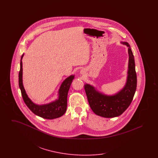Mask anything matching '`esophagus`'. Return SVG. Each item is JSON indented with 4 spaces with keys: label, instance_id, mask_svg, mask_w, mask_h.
<instances>
[{
    "label": "esophagus",
    "instance_id": "34e87169",
    "mask_svg": "<svg viewBox=\"0 0 158 158\" xmlns=\"http://www.w3.org/2000/svg\"><path fill=\"white\" fill-rule=\"evenodd\" d=\"M83 73V72H82V71H81V73Z\"/></svg>",
    "mask_w": 158,
    "mask_h": 158
}]
</instances>
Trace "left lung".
I'll list each match as a JSON object with an SVG mask.
<instances>
[{
	"label": "left lung",
	"instance_id": "8db88e82",
	"mask_svg": "<svg viewBox=\"0 0 158 158\" xmlns=\"http://www.w3.org/2000/svg\"><path fill=\"white\" fill-rule=\"evenodd\" d=\"M121 43L128 47L127 77L124 87L114 95H106L99 92L89 84L84 86L92 110L95 114L102 117L113 118L121 115L130 105L136 90L137 75L134 56L128 43Z\"/></svg>",
	"mask_w": 158,
	"mask_h": 158
}]
</instances>
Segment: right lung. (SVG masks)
<instances>
[{"instance_id":"1","label":"right lung","mask_w":158,"mask_h":158,"mask_svg":"<svg viewBox=\"0 0 158 158\" xmlns=\"http://www.w3.org/2000/svg\"><path fill=\"white\" fill-rule=\"evenodd\" d=\"M23 54L20 62V70L19 73V86L24 102L31 111L39 117L45 119H54L62 116L66 111L68 91L74 79V75L67 77L60 86L59 90V98L49 104L37 105L32 102L26 94L23 83Z\"/></svg>"}]
</instances>
